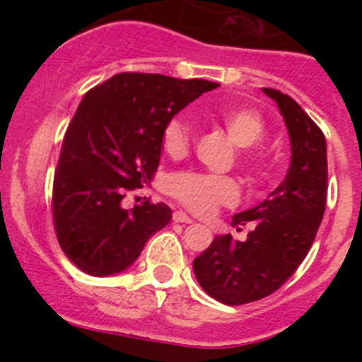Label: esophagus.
<instances>
[{"mask_svg": "<svg viewBox=\"0 0 362 362\" xmlns=\"http://www.w3.org/2000/svg\"><path fill=\"white\" fill-rule=\"evenodd\" d=\"M173 221H175V222H185V224H191L192 218L189 217V215L185 214V211L177 210V211H175V214H173Z\"/></svg>", "mask_w": 362, "mask_h": 362, "instance_id": "obj_1", "label": "esophagus"}]
</instances>
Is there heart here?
I'll return each mask as SVG.
<instances>
[{"label":"heart","instance_id":"heart-1","mask_svg":"<svg viewBox=\"0 0 362 362\" xmlns=\"http://www.w3.org/2000/svg\"><path fill=\"white\" fill-rule=\"evenodd\" d=\"M211 119L221 122L233 144L242 147V160L255 180L264 177V160L250 147L257 145L266 134L262 115L250 107H221L211 112ZM192 127L187 115L171 117L160 134V147L171 159L184 158L191 148ZM168 192L178 203L198 215H206L218 206L238 202L240 189L235 178L226 175L202 173V171H178L168 180Z\"/></svg>","mask_w":362,"mask_h":362}]
</instances>
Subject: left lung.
I'll return each instance as SVG.
<instances>
[{
	"mask_svg": "<svg viewBox=\"0 0 362 362\" xmlns=\"http://www.w3.org/2000/svg\"><path fill=\"white\" fill-rule=\"evenodd\" d=\"M276 101L291 136V168L257 206L236 214L233 226L252 224L245 242L217 236L194 259L199 286L224 305L266 298L293 276L308 254L326 210L327 148L322 129L287 94L262 87Z\"/></svg>",
	"mask_w": 362,
	"mask_h": 362,
	"instance_id": "obj_1",
	"label": "left lung"
}]
</instances>
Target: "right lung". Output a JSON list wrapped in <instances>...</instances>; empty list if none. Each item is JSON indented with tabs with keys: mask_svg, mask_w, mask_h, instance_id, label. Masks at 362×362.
I'll use <instances>...</instances> for the list:
<instances>
[{
	"mask_svg": "<svg viewBox=\"0 0 362 362\" xmlns=\"http://www.w3.org/2000/svg\"><path fill=\"white\" fill-rule=\"evenodd\" d=\"M218 83L159 73H117L83 96L64 133L52 187L57 242L94 276L129 268L171 221L164 203L134 204L127 191L154 178L168 120Z\"/></svg>",
	"mask_w": 362,
	"mask_h": 362,
	"instance_id": "obj_1",
	"label": "right lung"
}]
</instances>
